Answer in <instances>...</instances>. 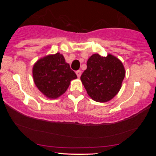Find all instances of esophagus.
I'll return each instance as SVG.
<instances>
[{
    "mask_svg": "<svg viewBox=\"0 0 156 156\" xmlns=\"http://www.w3.org/2000/svg\"><path fill=\"white\" fill-rule=\"evenodd\" d=\"M81 74H82V72L80 70L76 71V75H77V76H78V78H80V76H81Z\"/></svg>",
    "mask_w": 156,
    "mask_h": 156,
    "instance_id": "1",
    "label": "esophagus"
}]
</instances>
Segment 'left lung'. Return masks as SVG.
<instances>
[{
  "instance_id": "8db88e82",
  "label": "left lung",
  "mask_w": 156,
  "mask_h": 156,
  "mask_svg": "<svg viewBox=\"0 0 156 156\" xmlns=\"http://www.w3.org/2000/svg\"><path fill=\"white\" fill-rule=\"evenodd\" d=\"M87 65L80 80L88 95L99 103L113 99L120 90L125 76L121 61L110 53L107 56L94 53L89 57Z\"/></svg>"
}]
</instances>
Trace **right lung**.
I'll use <instances>...</instances> for the list:
<instances>
[{
	"mask_svg": "<svg viewBox=\"0 0 156 156\" xmlns=\"http://www.w3.org/2000/svg\"><path fill=\"white\" fill-rule=\"evenodd\" d=\"M35 85L49 99H56L67 91L77 76L59 53L39 58L32 69Z\"/></svg>",
	"mask_w": 156,
	"mask_h": 156,
	"instance_id": "right-lung-1",
	"label": "right lung"
}]
</instances>
